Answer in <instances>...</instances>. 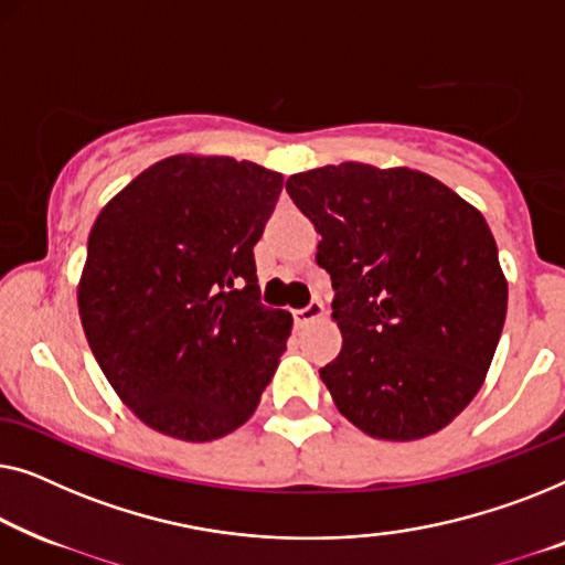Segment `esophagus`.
I'll list each match as a JSON object with an SVG mask.
<instances>
[{
	"label": "esophagus",
	"instance_id": "esophagus-1",
	"mask_svg": "<svg viewBox=\"0 0 565 565\" xmlns=\"http://www.w3.org/2000/svg\"><path fill=\"white\" fill-rule=\"evenodd\" d=\"M322 317H324V305L322 301H312L309 307L294 312V324H297V328H307V324L322 320Z\"/></svg>",
	"mask_w": 565,
	"mask_h": 565
}]
</instances>
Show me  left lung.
<instances>
[{
	"instance_id": "8db88e82",
	"label": "left lung",
	"mask_w": 565,
	"mask_h": 565,
	"mask_svg": "<svg viewBox=\"0 0 565 565\" xmlns=\"http://www.w3.org/2000/svg\"><path fill=\"white\" fill-rule=\"evenodd\" d=\"M343 348L320 379L340 415L379 440H419L463 412L507 317V276L483 214L407 166L294 173Z\"/></svg>"
}]
</instances>
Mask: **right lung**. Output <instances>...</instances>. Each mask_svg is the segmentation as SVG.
Listing matches in <instances>:
<instances>
[{"instance_id": "add662e5", "label": "right lung", "mask_w": 565, "mask_h": 565, "mask_svg": "<svg viewBox=\"0 0 565 565\" xmlns=\"http://www.w3.org/2000/svg\"><path fill=\"white\" fill-rule=\"evenodd\" d=\"M284 177L230 156L148 166L102 206L78 279L84 335L140 423L217 440L256 412L291 335L258 301L253 245Z\"/></svg>"}]
</instances>
